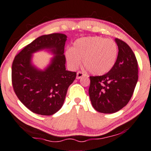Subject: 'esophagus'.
<instances>
[{
	"instance_id": "34e87169",
	"label": "esophagus",
	"mask_w": 151,
	"mask_h": 151,
	"mask_svg": "<svg viewBox=\"0 0 151 151\" xmlns=\"http://www.w3.org/2000/svg\"><path fill=\"white\" fill-rule=\"evenodd\" d=\"M84 73H82V72H77V79H81L82 78V77H84Z\"/></svg>"
}]
</instances>
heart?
I'll return each mask as SVG.
<instances>
[{"label":"heart","mask_w":151,"mask_h":151,"mask_svg":"<svg viewBox=\"0 0 151 151\" xmlns=\"http://www.w3.org/2000/svg\"><path fill=\"white\" fill-rule=\"evenodd\" d=\"M118 55L117 44L112 39L101 36H88L77 39L72 48L65 51V57L72 69L82 62L89 72L102 75L115 66Z\"/></svg>","instance_id":"heart-1"}]
</instances>
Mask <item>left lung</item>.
<instances>
[{"mask_svg":"<svg viewBox=\"0 0 151 151\" xmlns=\"http://www.w3.org/2000/svg\"><path fill=\"white\" fill-rule=\"evenodd\" d=\"M115 40L119 50L115 66L104 75L89 77L91 102L102 113H114L125 107L138 79L137 62L133 51L123 41Z\"/></svg>","mask_w":151,"mask_h":151,"instance_id":"1","label":"left lung"}]
</instances>
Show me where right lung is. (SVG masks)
<instances>
[{"label":"right lung","mask_w":151,"mask_h":151,"mask_svg":"<svg viewBox=\"0 0 151 151\" xmlns=\"http://www.w3.org/2000/svg\"><path fill=\"white\" fill-rule=\"evenodd\" d=\"M65 34H51L39 36L22 49L12 64V84L19 100L34 113L51 115L62 107L69 85L77 73L66 70ZM47 50L54 54L44 70L32 64V54Z\"/></svg>","instance_id":"add662e5"}]
</instances>
